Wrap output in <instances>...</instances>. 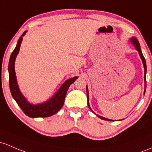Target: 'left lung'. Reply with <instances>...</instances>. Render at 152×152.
I'll return each mask as SVG.
<instances>
[{
  "mask_svg": "<svg viewBox=\"0 0 152 152\" xmlns=\"http://www.w3.org/2000/svg\"><path fill=\"white\" fill-rule=\"evenodd\" d=\"M131 41L132 42V44H134V46H135V48H136L137 50L138 51V53H139L140 55V58H141L142 60V62H143V66H144V80H145V92H146V60H145L144 57H143V54H142V52H141V49H140V44H139V42H138V39L134 37H132L131 38ZM87 104H88V106L89 108V109L92 111V109L90 108V107H89V92H88V89H87ZM93 112V111H92ZM94 113V112H93ZM97 116H98L99 118H100L101 119H103V120H106V121H113V120H110V119H105V118L103 117V116H98V115H97Z\"/></svg>",
  "mask_w": 152,
  "mask_h": 152,
  "instance_id": "1",
  "label": "left lung"
}]
</instances>
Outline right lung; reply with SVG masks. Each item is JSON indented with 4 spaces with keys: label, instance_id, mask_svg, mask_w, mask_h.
Masks as SVG:
<instances>
[{
    "label": "right lung",
    "instance_id": "add662e5",
    "mask_svg": "<svg viewBox=\"0 0 152 152\" xmlns=\"http://www.w3.org/2000/svg\"><path fill=\"white\" fill-rule=\"evenodd\" d=\"M26 32H24L21 37L18 40L17 47L11 55L10 60L9 63V88L13 98L16 100L19 106L21 108L24 113L29 117H48L52 116L57 113L60 108L63 107L65 101V97L66 95L67 91L69 88L70 85L73 84L78 77L72 78L65 81L62 85L60 89L57 91L55 95L48 100L46 103L39 105H31L28 103L20 92L16 79L15 71H14V62L16 57L20 51V47L21 45L22 36L25 34Z\"/></svg>",
    "mask_w": 152,
    "mask_h": 152
}]
</instances>
